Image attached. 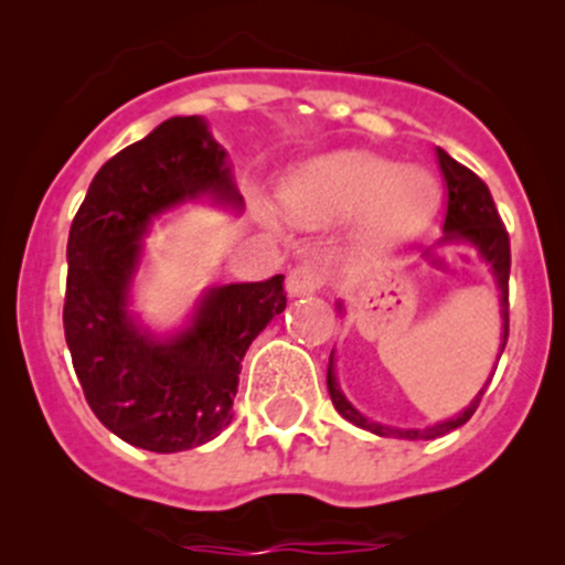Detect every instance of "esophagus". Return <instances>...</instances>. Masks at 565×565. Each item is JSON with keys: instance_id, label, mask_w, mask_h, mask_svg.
<instances>
[{"instance_id": "34e87169", "label": "esophagus", "mask_w": 565, "mask_h": 565, "mask_svg": "<svg viewBox=\"0 0 565 565\" xmlns=\"http://www.w3.org/2000/svg\"><path fill=\"white\" fill-rule=\"evenodd\" d=\"M324 284V267L317 265V262H303V265L292 267L287 276V292L292 298L298 295H311L317 289H322Z\"/></svg>"}]
</instances>
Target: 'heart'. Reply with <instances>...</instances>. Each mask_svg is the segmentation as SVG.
<instances>
[{
	"instance_id": "obj_1",
	"label": "heart",
	"mask_w": 565,
	"mask_h": 565,
	"mask_svg": "<svg viewBox=\"0 0 565 565\" xmlns=\"http://www.w3.org/2000/svg\"><path fill=\"white\" fill-rule=\"evenodd\" d=\"M281 199L287 213L306 224L361 210L363 241L383 248L418 235L435 215L440 191L420 169H398L393 161L361 152H335L300 167Z\"/></svg>"
}]
</instances>
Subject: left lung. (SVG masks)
<instances>
[{
    "label": "left lung",
    "instance_id": "left-lung-1",
    "mask_svg": "<svg viewBox=\"0 0 565 565\" xmlns=\"http://www.w3.org/2000/svg\"><path fill=\"white\" fill-rule=\"evenodd\" d=\"M437 161H440L443 177H446V188H448V207H446V237L443 243H470V246L478 248V254L489 262L492 267L494 278H498L500 287V317H503V344H500V355L505 350V341H509V273H511V243H509V232H505L503 221H500L498 207L492 202V193L489 188L483 185V180L478 174H472L470 169L461 167L459 161H454L446 150H437ZM328 391H330V402L333 407L339 409L341 418H347L350 424L361 426V429L374 431L380 437H402V440H435V437L448 435V431L459 429L461 424L472 418V413L481 404L483 385L481 393L470 402V407L465 413H459L457 418L443 420V424L429 426V429H396V426H385L377 424V420H369L347 402V396L341 393L339 383H335L333 374V352H330V366H328Z\"/></svg>",
    "mask_w": 565,
    "mask_h": 565
}]
</instances>
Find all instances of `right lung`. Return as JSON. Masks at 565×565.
I'll return each mask as SVG.
<instances>
[{
	"label": "right lung",
	"mask_w": 565,
	"mask_h": 565,
	"mask_svg": "<svg viewBox=\"0 0 565 565\" xmlns=\"http://www.w3.org/2000/svg\"><path fill=\"white\" fill-rule=\"evenodd\" d=\"M213 193L241 207L226 150L202 117H172L106 161L67 237L62 322L87 404L119 440L156 454L188 451L232 420L241 361L287 309L284 276L210 289L196 317L167 341L128 315L141 237L156 215Z\"/></svg>",
	"instance_id": "obj_1"
}]
</instances>
